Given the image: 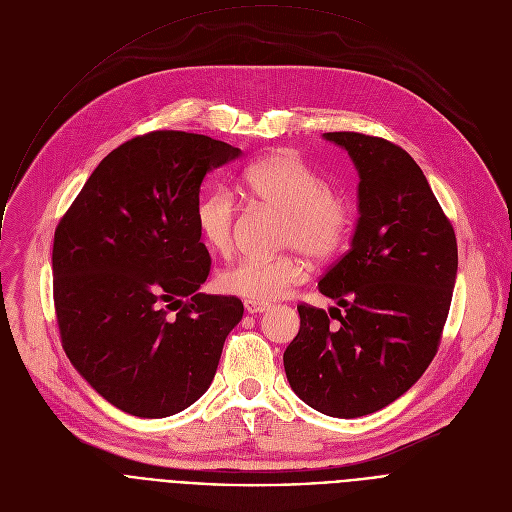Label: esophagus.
Wrapping results in <instances>:
<instances>
[{"label":"esophagus","instance_id":"34e87169","mask_svg":"<svg viewBox=\"0 0 512 512\" xmlns=\"http://www.w3.org/2000/svg\"><path fill=\"white\" fill-rule=\"evenodd\" d=\"M271 304H265V302H253V300H245V310L249 314H261L265 310H269Z\"/></svg>","mask_w":512,"mask_h":512}]
</instances>
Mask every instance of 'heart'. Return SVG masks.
<instances>
[{
  "instance_id": "1",
  "label": "heart",
  "mask_w": 512,
  "mask_h": 512,
  "mask_svg": "<svg viewBox=\"0 0 512 512\" xmlns=\"http://www.w3.org/2000/svg\"><path fill=\"white\" fill-rule=\"evenodd\" d=\"M245 188L259 204L281 212L279 245L294 249L275 259H241L216 275L223 294L253 302H271L306 279L300 250L316 261L334 257L346 243L354 208L348 196L328 188L322 172L289 150L269 154L245 172ZM235 196L221 188L208 192L196 208V225L204 245L229 255L235 245Z\"/></svg>"
}]
</instances>
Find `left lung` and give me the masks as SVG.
<instances>
[{
	"label": "left lung",
	"instance_id": "1",
	"mask_svg": "<svg viewBox=\"0 0 512 512\" xmlns=\"http://www.w3.org/2000/svg\"><path fill=\"white\" fill-rule=\"evenodd\" d=\"M358 170V223L348 253L318 289L339 324L300 304V332L283 352L294 393L330 417L375 413L425 373L442 340L458 273L450 218L399 145L364 133H324ZM331 315V312H330Z\"/></svg>",
	"mask_w": 512,
	"mask_h": 512
}]
</instances>
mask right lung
<instances>
[{"mask_svg": "<svg viewBox=\"0 0 512 512\" xmlns=\"http://www.w3.org/2000/svg\"><path fill=\"white\" fill-rule=\"evenodd\" d=\"M239 156L208 135H137L103 158L54 231L62 348L129 415L168 417L200 399L243 318L239 298L198 294L210 255L196 225L204 176Z\"/></svg>", "mask_w": 512, "mask_h": 512, "instance_id": "obj_1", "label": "right lung"}]
</instances>
